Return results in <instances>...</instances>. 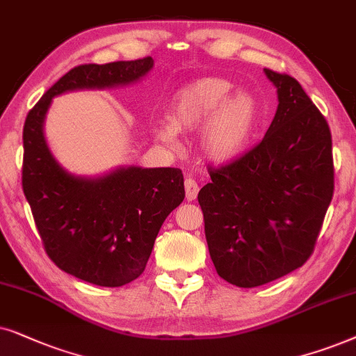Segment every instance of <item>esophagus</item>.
Masks as SVG:
<instances>
[{
    "instance_id": "1",
    "label": "esophagus",
    "mask_w": 356,
    "mask_h": 356,
    "mask_svg": "<svg viewBox=\"0 0 356 356\" xmlns=\"http://www.w3.org/2000/svg\"><path fill=\"white\" fill-rule=\"evenodd\" d=\"M184 187H186V198L188 202L195 200L197 195H198V186L197 182L193 181V179H186V184H184Z\"/></svg>"
}]
</instances>
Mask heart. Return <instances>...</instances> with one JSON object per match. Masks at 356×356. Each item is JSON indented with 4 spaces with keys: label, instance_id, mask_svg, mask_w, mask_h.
<instances>
[{
    "label": "heart",
    "instance_id": "heart-1",
    "mask_svg": "<svg viewBox=\"0 0 356 356\" xmlns=\"http://www.w3.org/2000/svg\"><path fill=\"white\" fill-rule=\"evenodd\" d=\"M225 78L208 76L179 89L170 102V125L159 127L156 135L175 145L177 131H192L206 125L200 146L208 159L222 163L233 159L248 145L260 118V106L254 94L238 91Z\"/></svg>",
    "mask_w": 356,
    "mask_h": 356
}]
</instances>
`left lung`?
<instances>
[{
    "instance_id": "1",
    "label": "left lung",
    "mask_w": 356,
    "mask_h": 356,
    "mask_svg": "<svg viewBox=\"0 0 356 356\" xmlns=\"http://www.w3.org/2000/svg\"><path fill=\"white\" fill-rule=\"evenodd\" d=\"M278 108L260 143L210 168L198 192L210 257L222 280L254 288L300 268L334 195L332 135L301 84L265 68Z\"/></svg>"
}]
</instances>
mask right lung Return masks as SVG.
Returning <instances> with one entry per match:
<instances>
[{"label": "right lung", "mask_w": 356, "mask_h": 356, "mask_svg": "<svg viewBox=\"0 0 356 356\" xmlns=\"http://www.w3.org/2000/svg\"><path fill=\"white\" fill-rule=\"evenodd\" d=\"M153 58L79 65L56 81L24 123L22 191L51 262L99 286H123L146 267L156 236L186 197L177 168H120L97 179L76 177L51 156L44 138L51 97L74 89L138 81Z\"/></svg>", "instance_id": "right-lung-1"}]
</instances>
